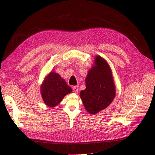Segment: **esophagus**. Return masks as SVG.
<instances>
[{"instance_id":"esophagus-1","label":"esophagus","mask_w":155,"mask_h":155,"mask_svg":"<svg viewBox=\"0 0 155 155\" xmlns=\"http://www.w3.org/2000/svg\"><path fill=\"white\" fill-rule=\"evenodd\" d=\"M72 89H73V91L75 92V93H77L79 90V87L78 86H74L72 87Z\"/></svg>"}]
</instances>
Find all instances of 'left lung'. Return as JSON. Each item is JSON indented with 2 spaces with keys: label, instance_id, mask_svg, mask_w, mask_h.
Returning a JSON list of instances; mask_svg holds the SVG:
<instances>
[{
  "label": "left lung",
  "instance_id": "obj_1",
  "mask_svg": "<svg viewBox=\"0 0 155 155\" xmlns=\"http://www.w3.org/2000/svg\"><path fill=\"white\" fill-rule=\"evenodd\" d=\"M93 68L86 78V89L80 92V97L87 111L96 114L105 109L115 96V86L108 64L101 56L95 59Z\"/></svg>",
  "mask_w": 155,
  "mask_h": 155
}]
</instances>
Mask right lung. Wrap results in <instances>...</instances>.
Here are the masks:
<instances>
[{"instance_id": "add662e5", "label": "right lung", "mask_w": 155, "mask_h": 155, "mask_svg": "<svg viewBox=\"0 0 155 155\" xmlns=\"http://www.w3.org/2000/svg\"><path fill=\"white\" fill-rule=\"evenodd\" d=\"M72 92V89L58 74L51 72L41 86L43 100L49 107L57 105L62 98Z\"/></svg>"}]
</instances>
